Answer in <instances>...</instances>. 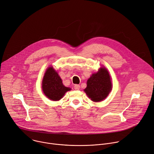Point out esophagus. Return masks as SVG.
<instances>
[{
	"label": "esophagus",
	"instance_id": "esophagus-1",
	"mask_svg": "<svg viewBox=\"0 0 154 154\" xmlns=\"http://www.w3.org/2000/svg\"><path fill=\"white\" fill-rule=\"evenodd\" d=\"M74 89L75 90H80V86L79 85H75L74 86Z\"/></svg>",
	"mask_w": 154,
	"mask_h": 154
}]
</instances>
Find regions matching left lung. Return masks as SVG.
<instances>
[{"instance_id":"1","label":"left lung","mask_w":154,"mask_h":154,"mask_svg":"<svg viewBox=\"0 0 154 154\" xmlns=\"http://www.w3.org/2000/svg\"><path fill=\"white\" fill-rule=\"evenodd\" d=\"M86 84L84 91L93 102L102 101L112 89L110 75L105 67L100 68L97 72L93 74Z\"/></svg>"}]
</instances>
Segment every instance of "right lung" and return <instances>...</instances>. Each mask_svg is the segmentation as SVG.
Masks as SVG:
<instances>
[{"mask_svg":"<svg viewBox=\"0 0 154 154\" xmlns=\"http://www.w3.org/2000/svg\"><path fill=\"white\" fill-rule=\"evenodd\" d=\"M42 89L46 96L54 101L60 100L71 89L63 85L62 80L52 66L46 70L42 82Z\"/></svg>","mask_w":154,"mask_h":154,"instance_id":"1","label":"right lung"}]
</instances>
